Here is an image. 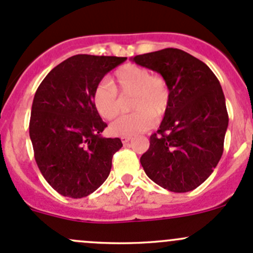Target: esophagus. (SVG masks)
I'll use <instances>...</instances> for the list:
<instances>
[{"instance_id": "34e87169", "label": "esophagus", "mask_w": 253, "mask_h": 253, "mask_svg": "<svg viewBox=\"0 0 253 253\" xmlns=\"http://www.w3.org/2000/svg\"><path fill=\"white\" fill-rule=\"evenodd\" d=\"M129 141H132L131 137H121V142L124 143V144H127Z\"/></svg>"}]
</instances>
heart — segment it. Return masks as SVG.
<instances>
[{"mask_svg":"<svg viewBox=\"0 0 253 253\" xmlns=\"http://www.w3.org/2000/svg\"><path fill=\"white\" fill-rule=\"evenodd\" d=\"M133 94L132 109L136 110L114 121L110 132L115 136H136L152 127L155 119L167 111L170 101V89L167 81L160 76L152 75L148 68L137 65H125L115 72L114 83L100 82L93 93V103L103 119L112 120L121 112V99Z\"/></svg>","mask_w":253,"mask_h":253,"instance_id":"heart-1","label":"heart"}]
</instances>
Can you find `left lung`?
I'll list each match as a JSON object with an SVG mask.
<instances>
[{"mask_svg":"<svg viewBox=\"0 0 253 253\" xmlns=\"http://www.w3.org/2000/svg\"><path fill=\"white\" fill-rule=\"evenodd\" d=\"M160 73L170 101L158 134L141 157L145 174L171 192H188L211 176L224 149L229 117L218 78L198 58L164 48L131 58Z\"/></svg>","mask_w":253,"mask_h":253,"instance_id":"obj_1","label":"left lung"}]
</instances>
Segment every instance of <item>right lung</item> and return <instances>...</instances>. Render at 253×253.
<instances>
[{
    "label": "right lung",
    "instance_id": "add662e5",
    "mask_svg": "<svg viewBox=\"0 0 253 253\" xmlns=\"http://www.w3.org/2000/svg\"><path fill=\"white\" fill-rule=\"evenodd\" d=\"M126 57L76 55L40 83L30 115L35 162L60 195L86 197L108 178L120 138L101 136L108 125L93 103L95 86Z\"/></svg>",
    "mask_w": 253,
    "mask_h": 253
}]
</instances>
